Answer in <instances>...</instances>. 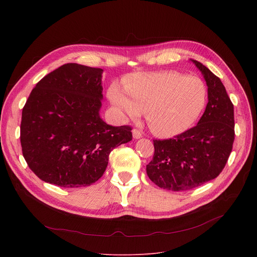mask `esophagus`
Segmentation results:
<instances>
[{
  "label": "esophagus",
  "mask_w": 257,
  "mask_h": 257,
  "mask_svg": "<svg viewBox=\"0 0 257 257\" xmlns=\"http://www.w3.org/2000/svg\"><path fill=\"white\" fill-rule=\"evenodd\" d=\"M132 134H133V138L134 139H141L143 137V133L139 130V129H133L132 130Z\"/></svg>",
  "instance_id": "34e87169"
}]
</instances>
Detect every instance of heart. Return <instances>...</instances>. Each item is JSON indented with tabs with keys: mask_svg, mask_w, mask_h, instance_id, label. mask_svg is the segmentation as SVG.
I'll return each instance as SVG.
<instances>
[{
	"mask_svg": "<svg viewBox=\"0 0 257 257\" xmlns=\"http://www.w3.org/2000/svg\"><path fill=\"white\" fill-rule=\"evenodd\" d=\"M125 91L130 99L112 86L111 102L130 117L145 111L150 129L163 138L190 129L203 111L207 99L202 80L177 72L137 74L126 81Z\"/></svg>",
	"mask_w": 257,
	"mask_h": 257,
	"instance_id": "1",
	"label": "heart"
}]
</instances>
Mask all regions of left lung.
<instances>
[{
  "label": "left lung",
  "instance_id": "1",
  "mask_svg": "<svg viewBox=\"0 0 257 257\" xmlns=\"http://www.w3.org/2000/svg\"><path fill=\"white\" fill-rule=\"evenodd\" d=\"M208 87V103L198 124L169 140H154V155L147 165L152 182L168 191H190L217 178L232 151L234 110L219 77L192 60Z\"/></svg>",
  "mask_w": 257,
  "mask_h": 257
}]
</instances>
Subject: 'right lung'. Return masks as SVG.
Returning a JSON list of instances; mask_svg holds the SVG:
<instances>
[{
    "label": "right lung",
    "instance_id": "right-lung-1",
    "mask_svg": "<svg viewBox=\"0 0 257 257\" xmlns=\"http://www.w3.org/2000/svg\"><path fill=\"white\" fill-rule=\"evenodd\" d=\"M102 69L66 63L32 89L22 112L21 145L27 165L45 182L88 186L99 180L115 147L132 140L130 126L100 117Z\"/></svg>",
    "mask_w": 257,
    "mask_h": 257
}]
</instances>
